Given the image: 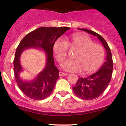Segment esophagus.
<instances>
[{
  "label": "esophagus",
  "mask_w": 126,
  "mask_h": 126,
  "mask_svg": "<svg viewBox=\"0 0 126 126\" xmlns=\"http://www.w3.org/2000/svg\"><path fill=\"white\" fill-rule=\"evenodd\" d=\"M67 73H64V72H62V71H60V72H59V75L60 76H66V75H67Z\"/></svg>",
  "instance_id": "esophagus-1"
}]
</instances>
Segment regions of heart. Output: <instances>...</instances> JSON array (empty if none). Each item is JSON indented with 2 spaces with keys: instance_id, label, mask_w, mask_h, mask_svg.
Returning a JSON list of instances; mask_svg holds the SVG:
<instances>
[{
  "instance_id": "b5f03b06",
  "label": "heart",
  "mask_w": 126,
  "mask_h": 126,
  "mask_svg": "<svg viewBox=\"0 0 126 126\" xmlns=\"http://www.w3.org/2000/svg\"><path fill=\"white\" fill-rule=\"evenodd\" d=\"M67 40L63 37L57 38L53 44V51L59 63L65 61L69 45L78 51L75 53L74 59L65 61L62 65L67 71L79 72L83 69L84 73H90L98 69L105 58V50L98 44L87 35L74 34Z\"/></svg>"
}]
</instances>
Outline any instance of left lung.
Masks as SVG:
<instances>
[{"label": "left lung", "mask_w": 126, "mask_h": 126, "mask_svg": "<svg viewBox=\"0 0 126 126\" xmlns=\"http://www.w3.org/2000/svg\"><path fill=\"white\" fill-rule=\"evenodd\" d=\"M79 30L96 36L102 43L107 53L106 61L102 65L100 69L95 73L87 77L79 78L76 83V86L73 87V91L76 96L82 99L89 100L98 98L107 88L111 79L113 62L110 47L101 35L91 30L86 29Z\"/></svg>", "instance_id": "obj_1"}]
</instances>
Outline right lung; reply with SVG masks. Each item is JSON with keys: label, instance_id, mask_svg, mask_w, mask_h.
Returning <instances> with one entry per match:
<instances>
[{"label": "right lung", "instance_id": "add662e5", "mask_svg": "<svg viewBox=\"0 0 126 126\" xmlns=\"http://www.w3.org/2000/svg\"><path fill=\"white\" fill-rule=\"evenodd\" d=\"M69 29V27H42L28 33L20 42L15 55L13 71L18 88L29 98L39 100L45 99L51 94L59 78V70L54 64L53 44L57 38ZM31 47L42 48L46 52L47 64L45 68L35 79L25 82L19 77V73L22 70L19 57L24 49Z\"/></svg>", "mask_w": 126, "mask_h": 126}]
</instances>
